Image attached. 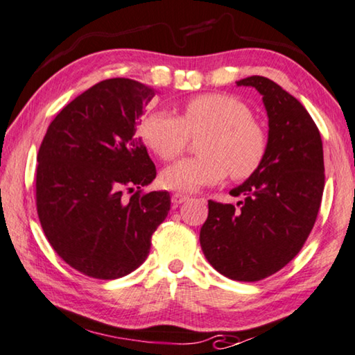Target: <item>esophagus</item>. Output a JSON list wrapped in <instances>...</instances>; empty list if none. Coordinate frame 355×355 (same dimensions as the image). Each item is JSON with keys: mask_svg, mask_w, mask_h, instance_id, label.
Listing matches in <instances>:
<instances>
[{"mask_svg": "<svg viewBox=\"0 0 355 355\" xmlns=\"http://www.w3.org/2000/svg\"><path fill=\"white\" fill-rule=\"evenodd\" d=\"M189 198L187 194H182V193H173L172 194V204L173 205H180L182 202H184V200H188Z\"/></svg>", "mask_w": 355, "mask_h": 355, "instance_id": "34e87169", "label": "esophagus"}]
</instances>
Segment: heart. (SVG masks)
Returning a JSON list of instances; mask_svg holds the SVG:
<instances>
[{
	"mask_svg": "<svg viewBox=\"0 0 355 355\" xmlns=\"http://www.w3.org/2000/svg\"><path fill=\"white\" fill-rule=\"evenodd\" d=\"M140 132L146 145L162 161H172L187 150L189 137L207 134L199 146L202 156L178 161L161 173L164 188L193 193L231 175L244 182L266 161L269 137L241 98L226 94H204L188 100L183 116L153 111Z\"/></svg>",
	"mask_w": 355,
	"mask_h": 355,
	"instance_id": "obj_1",
	"label": "heart"
}]
</instances>
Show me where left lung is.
<instances>
[{"mask_svg":"<svg viewBox=\"0 0 355 355\" xmlns=\"http://www.w3.org/2000/svg\"><path fill=\"white\" fill-rule=\"evenodd\" d=\"M237 86L263 95L269 150L255 175L234 189L236 205L209 200L200 228L207 261L223 276L257 282L282 269L303 248L319 214L325 184L320 132L293 95L264 76Z\"/></svg>","mask_w":355,"mask_h":355,"instance_id":"obj_1","label":"left lung"}]
</instances>
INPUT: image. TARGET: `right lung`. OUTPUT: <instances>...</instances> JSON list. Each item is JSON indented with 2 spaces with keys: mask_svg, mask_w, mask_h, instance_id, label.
<instances>
[{
  "mask_svg": "<svg viewBox=\"0 0 355 355\" xmlns=\"http://www.w3.org/2000/svg\"><path fill=\"white\" fill-rule=\"evenodd\" d=\"M155 91L111 78L63 107L38 151L36 210L63 261L94 279H118L146 260L171 210L167 191L144 193L156 177L139 118ZM134 191L130 198L125 191Z\"/></svg>",
  "mask_w": 355,
  "mask_h": 355,
  "instance_id": "right-lung-1",
  "label": "right lung"
}]
</instances>
